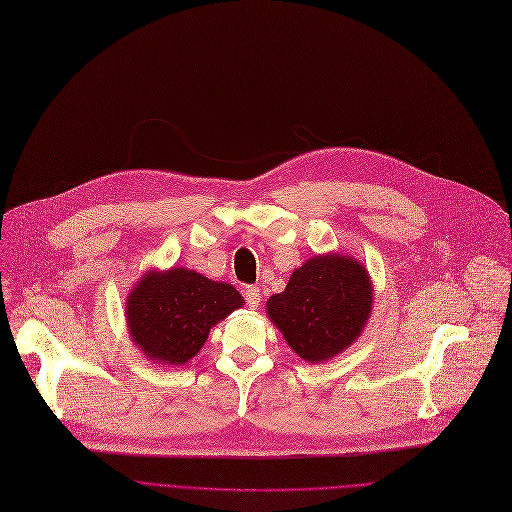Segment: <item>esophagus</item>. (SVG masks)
<instances>
[{"instance_id":"1","label":"esophagus","mask_w":512,"mask_h":512,"mask_svg":"<svg viewBox=\"0 0 512 512\" xmlns=\"http://www.w3.org/2000/svg\"><path fill=\"white\" fill-rule=\"evenodd\" d=\"M245 302H247V306H249L251 310H255V308L259 306V302H261V292H259V288H247V290H245Z\"/></svg>"}]
</instances>
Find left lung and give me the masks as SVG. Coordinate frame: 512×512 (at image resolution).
Masks as SVG:
<instances>
[{
	"mask_svg": "<svg viewBox=\"0 0 512 512\" xmlns=\"http://www.w3.org/2000/svg\"><path fill=\"white\" fill-rule=\"evenodd\" d=\"M367 269L343 253H327L298 267L286 290L267 300V316L308 363L329 361L361 335L374 304Z\"/></svg>",
	"mask_w": 512,
	"mask_h": 512,
	"instance_id": "left-lung-1",
	"label": "left lung"
}]
</instances>
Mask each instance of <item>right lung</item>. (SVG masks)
Masks as SVG:
<instances>
[{"label": "right lung", "mask_w": 512, "mask_h": 512, "mask_svg": "<svg viewBox=\"0 0 512 512\" xmlns=\"http://www.w3.org/2000/svg\"><path fill=\"white\" fill-rule=\"evenodd\" d=\"M243 302L230 284L194 269H153L128 294V335L151 361L183 365L200 353L214 324Z\"/></svg>", "instance_id": "obj_1"}]
</instances>
